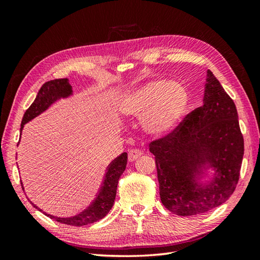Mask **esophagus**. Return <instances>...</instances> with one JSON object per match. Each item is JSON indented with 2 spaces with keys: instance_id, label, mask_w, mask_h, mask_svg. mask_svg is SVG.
Returning <instances> with one entry per match:
<instances>
[{
  "instance_id": "esophagus-1",
  "label": "esophagus",
  "mask_w": 260,
  "mask_h": 260,
  "mask_svg": "<svg viewBox=\"0 0 260 260\" xmlns=\"http://www.w3.org/2000/svg\"><path fill=\"white\" fill-rule=\"evenodd\" d=\"M143 154L142 151L136 150V148H132V150L128 151V161L129 162H134L135 159L139 158Z\"/></svg>"
}]
</instances>
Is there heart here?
<instances>
[{"label":"heart","instance_id":"obj_1","mask_svg":"<svg viewBox=\"0 0 260 260\" xmlns=\"http://www.w3.org/2000/svg\"><path fill=\"white\" fill-rule=\"evenodd\" d=\"M189 105V92L179 82L152 80L126 92L119 102L124 117H143L148 135L163 137L178 127Z\"/></svg>","mask_w":260,"mask_h":260}]
</instances>
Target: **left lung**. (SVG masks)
Segmentation results:
<instances>
[{
    "mask_svg": "<svg viewBox=\"0 0 260 260\" xmlns=\"http://www.w3.org/2000/svg\"><path fill=\"white\" fill-rule=\"evenodd\" d=\"M163 206L182 217L206 213L221 206L238 183L244 156L236 105L211 71H207L202 106L172 133L151 142ZM213 179L200 182L205 171Z\"/></svg>",
    "mask_w": 260,
    "mask_h": 260,
    "instance_id": "left-lung-1",
    "label": "left lung"
}]
</instances>
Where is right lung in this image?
Returning a JSON list of instances; mask_svg holds the SVG:
<instances>
[{"mask_svg":"<svg viewBox=\"0 0 260 260\" xmlns=\"http://www.w3.org/2000/svg\"><path fill=\"white\" fill-rule=\"evenodd\" d=\"M71 95H73V87L70 86L69 80L67 78L47 81L46 84H43L40 88L35 102H33L31 106L25 110L23 118H22L20 132L23 129L24 124H26L27 121H30L31 119L45 112V110L50 107L54 102H57L58 99L67 98ZM126 164L127 153H121L118 157H116L114 161L108 165L103 184L101 186V189H99V192L96 194V198L93 199L90 206L85 209L82 212L69 218H59L51 214H48L46 212L43 213H45L47 217L56 220L58 222H61L68 225H76V227H81V225H86L99 221V220L103 219L105 215L109 212V210L113 208V204L116 198V191H117L118 180L126 169ZM22 189L24 190L23 185H22ZM31 204L36 209H38L39 211H42V210L40 208H38L36 204H33L32 202Z\"/></svg>","mask_w":260,"mask_h":260,"instance_id":"1","label":"right lung"}]
</instances>
